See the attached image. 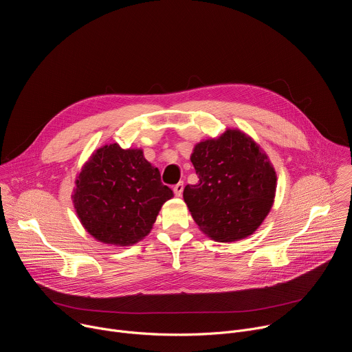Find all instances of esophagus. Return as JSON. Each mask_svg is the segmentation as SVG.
<instances>
[{"mask_svg": "<svg viewBox=\"0 0 352 352\" xmlns=\"http://www.w3.org/2000/svg\"><path fill=\"white\" fill-rule=\"evenodd\" d=\"M182 190H184V182L179 181L177 185H174V193H175V196H181V195H182Z\"/></svg>", "mask_w": 352, "mask_h": 352, "instance_id": "esophagus-1", "label": "esophagus"}]
</instances>
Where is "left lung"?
<instances>
[{"label":"left lung","mask_w":352,"mask_h":352,"mask_svg":"<svg viewBox=\"0 0 352 352\" xmlns=\"http://www.w3.org/2000/svg\"><path fill=\"white\" fill-rule=\"evenodd\" d=\"M199 182L186 185L184 200L205 234L232 242L254 234L269 214L276 171L261 147L238 129L199 142L190 155Z\"/></svg>","instance_id":"obj_1"}]
</instances>
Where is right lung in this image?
I'll return each mask as SVG.
<instances>
[{"mask_svg": "<svg viewBox=\"0 0 352 352\" xmlns=\"http://www.w3.org/2000/svg\"><path fill=\"white\" fill-rule=\"evenodd\" d=\"M173 190L140 148L117 143L96 150L74 189V206L86 231L97 241L126 246L152 230Z\"/></svg>", "mask_w": 352, "mask_h": 352, "instance_id": "1", "label": "right lung"}]
</instances>
